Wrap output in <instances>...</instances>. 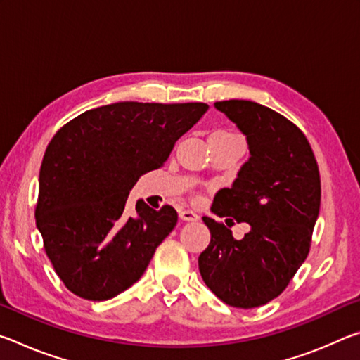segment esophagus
I'll use <instances>...</instances> for the list:
<instances>
[{
    "instance_id": "esophagus-1",
    "label": "esophagus",
    "mask_w": 360,
    "mask_h": 360,
    "mask_svg": "<svg viewBox=\"0 0 360 360\" xmlns=\"http://www.w3.org/2000/svg\"><path fill=\"white\" fill-rule=\"evenodd\" d=\"M179 217L182 221H198V214L192 210H182L179 212Z\"/></svg>"
}]
</instances>
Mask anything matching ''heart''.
I'll return each mask as SVG.
<instances>
[{"label":"heart","mask_w":360,"mask_h":360,"mask_svg":"<svg viewBox=\"0 0 360 360\" xmlns=\"http://www.w3.org/2000/svg\"><path fill=\"white\" fill-rule=\"evenodd\" d=\"M222 133H224V131H222Z\"/></svg>","instance_id":"1"}]
</instances>
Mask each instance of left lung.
Instances as JSON below:
<instances>
[{
	"label": "left lung",
	"mask_w": 360,
	"mask_h": 360,
	"mask_svg": "<svg viewBox=\"0 0 360 360\" xmlns=\"http://www.w3.org/2000/svg\"><path fill=\"white\" fill-rule=\"evenodd\" d=\"M214 108L246 136L249 158L211 211L251 230L235 240L205 216L211 241L198 257L200 275L224 303L255 308L281 294L307 259L321 206L319 169L308 139L284 115L248 100Z\"/></svg>",
	"instance_id": "left-lung-1"
}]
</instances>
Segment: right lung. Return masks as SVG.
Returning <instances> with one entry per match:
<instances>
[{
    "instance_id": "right-lung-1",
    "label": "right lung",
    "mask_w": 360,
    "mask_h": 360,
    "mask_svg": "<svg viewBox=\"0 0 360 360\" xmlns=\"http://www.w3.org/2000/svg\"><path fill=\"white\" fill-rule=\"evenodd\" d=\"M206 111L205 103L119 101L56 133L42 158L34 216L47 257L72 294L109 300L143 276L178 212L138 200L129 216L127 198Z\"/></svg>"
}]
</instances>
